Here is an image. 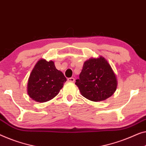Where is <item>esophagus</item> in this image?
Here are the masks:
<instances>
[{
    "instance_id": "esophagus-1",
    "label": "esophagus",
    "mask_w": 146,
    "mask_h": 146,
    "mask_svg": "<svg viewBox=\"0 0 146 146\" xmlns=\"http://www.w3.org/2000/svg\"><path fill=\"white\" fill-rule=\"evenodd\" d=\"M68 81L69 82H74L75 79L74 78H68Z\"/></svg>"
}]
</instances>
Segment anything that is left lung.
<instances>
[{
    "label": "left lung",
    "instance_id": "obj_1",
    "mask_svg": "<svg viewBox=\"0 0 146 146\" xmlns=\"http://www.w3.org/2000/svg\"><path fill=\"white\" fill-rule=\"evenodd\" d=\"M76 85L84 98L101 101L111 97L116 91L117 81L113 69L105 59L100 56L84 62Z\"/></svg>",
    "mask_w": 146,
    "mask_h": 146
}]
</instances>
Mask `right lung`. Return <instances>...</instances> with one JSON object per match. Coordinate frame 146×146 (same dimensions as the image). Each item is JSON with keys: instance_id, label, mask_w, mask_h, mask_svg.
Wrapping results in <instances>:
<instances>
[{"instance_id": "right-lung-1", "label": "right lung", "mask_w": 146, "mask_h": 146, "mask_svg": "<svg viewBox=\"0 0 146 146\" xmlns=\"http://www.w3.org/2000/svg\"><path fill=\"white\" fill-rule=\"evenodd\" d=\"M66 78L58 70L54 62L41 59L31 72L27 84L29 96L37 102H46L57 95Z\"/></svg>"}]
</instances>
